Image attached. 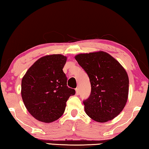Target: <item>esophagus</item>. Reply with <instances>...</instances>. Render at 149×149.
<instances>
[{
  "mask_svg": "<svg viewBox=\"0 0 149 149\" xmlns=\"http://www.w3.org/2000/svg\"><path fill=\"white\" fill-rule=\"evenodd\" d=\"M75 93H76V95H77L79 94V91L78 88H76V89H75Z\"/></svg>",
  "mask_w": 149,
  "mask_h": 149,
  "instance_id": "1",
  "label": "esophagus"
}]
</instances>
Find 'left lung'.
Masks as SVG:
<instances>
[{
  "label": "left lung",
  "mask_w": 149,
  "mask_h": 149,
  "mask_svg": "<svg viewBox=\"0 0 149 149\" xmlns=\"http://www.w3.org/2000/svg\"><path fill=\"white\" fill-rule=\"evenodd\" d=\"M89 77L91 93L84 101L85 112L97 122H107L123 110L129 93V78L123 67L104 51L75 56Z\"/></svg>",
  "instance_id": "obj_1"
}]
</instances>
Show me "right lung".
I'll return each instance as SVG.
<instances>
[{"label":"right lung","instance_id":"obj_1","mask_svg":"<svg viewBox=\"0 0 149 149\" xmlns=\"http://www.w3.org/2000/svg\"><path fill=\"white\" fill-rule=\"evenodd\" d=\"M67 57L50 54L40 58L27 70L22 80L21 94L25 107L40 122L50 123L64 114L74 89L67 86L63 72Z\"/></svg>","mask_w":149,"mask_h":149}]
</instances>
